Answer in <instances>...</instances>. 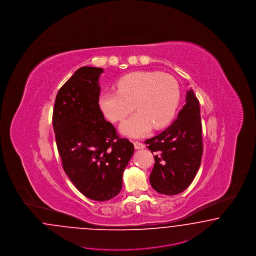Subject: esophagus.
I'll return each mask as SVG.
<instances>
[{
	"mask_svg": "<svg viewBox=\"0 0 256 256\" xmlns=\"http://www.w3.org/2000/svg\"><path fill=\"white\" fill-rule=\"evenodd\" d=\"M134 148H136V150L145 148L144 144H143V143H141L140 141H134Z\"/></svg>",
	"mask_w": 256,
	"mask_h": 256,
	"instance_id": "1",
	"label": "esophagus"
}]
</instances>
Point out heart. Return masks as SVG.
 I'll use <instances>...</instances> for the list:
<instances>
[{"instance_id":"b5f03b06","label":"heart","mask_w":256,"mask_h":256,"mask_svg":"<svg viewBox=\"0 0 256 256\" xmlns=\"http://www.w3.org/2000/svg\"><path fill=\"white\" fill-rule=\"evenodd\" d=\"M116 91L104 92L99 106L112 122H122L134 108L138 112L120 126L124 134L141 136L164 128L177 112L181 90L174 76L160 72H134L116 84Z\"/></svg>"}]
</instances>
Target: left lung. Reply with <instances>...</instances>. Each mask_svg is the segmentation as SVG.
Segmentation results:
<instances>
[{"label":"left lung","instance_id":"obj_1","mask_svg":"<svg viewBox=\"0 0 256 256\" xmlns=\"http://www.w3.org/2000/svg\"><path fill=\"white\" fill-rule=\"evenodd\" d=\"M200 111V102L194 91H186V104L172 124L144 141L154 154L156 161L150 182L160 194L181 193L197 174L204 148Z\"/></svg>","mask_w":256,"mask_h":256}]
</instances>
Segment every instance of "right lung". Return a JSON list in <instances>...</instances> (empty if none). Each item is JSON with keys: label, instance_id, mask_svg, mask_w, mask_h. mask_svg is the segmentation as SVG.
Here are the masks:
<instances>
[{"label": "right lung", "instance_id": "add662e5", "mask_svg": "<svg viewBox=\"0 0 256 256\" xmlns=\"http://www.w3.org/2000/svg\"><path fill=\"white\" fill-rule=\"evenodd\" d=\"M102 68L82 66L58 90L52 125L66 175L82 195L108 200L122 188L134 144L120 138L99 106Z\"/></svg>", "mask_w": 256, "mask_h": 256}]
</instances>
